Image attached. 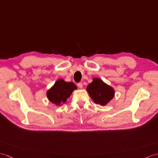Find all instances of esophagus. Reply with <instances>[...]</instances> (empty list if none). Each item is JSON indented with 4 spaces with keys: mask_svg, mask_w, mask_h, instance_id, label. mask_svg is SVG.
<instances>
[{
    "mask_svg": "<svg viewBox=\"0 0 158 158\" xmlns=\"http://www.w3.org/2000/svg\"><path fill=\"white\" fill-rule=\"evenodd\" d=\"M77 86H78V87H79V88H81H81H83V83H79L77 84Z\"/></svg>",
    "mask_w": 158,
    "mask_h": 158,
    "instance_id": "34e87169",
    "label": "esophagus"
}]
</instances>
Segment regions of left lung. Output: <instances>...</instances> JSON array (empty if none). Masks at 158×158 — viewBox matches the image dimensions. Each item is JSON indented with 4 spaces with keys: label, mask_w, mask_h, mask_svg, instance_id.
<instances>
[{
    "label": "left lung",
    "mask_w": 158,
    "mask_h": 158,
    "mask_svg": "<svg viewBox=\"0 0 158 158\" xmlns=\"http://www.w3.org/2000/svg\"><path fill=\"white\" fill-rule=\"evenodd\" d=\"M87 91L95 103L102 106L107 104L115 94L111 86L98 78L93 79V81L87 87Z\"/></svg>",
    "instance_id": "1"
}]
</instances>
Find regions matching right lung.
Here are the masks:
<instances>
[{"instance_id": "1", "label": "right lung", "mask_w": 158, "mask_h": 158, "mask_svg": "<svg viewBox=\"0 0 158 158\" xmlns=\"http://www.w3.org/2000/svg\"><path fill=\"white\" fill-rule=\"evenodd\" d=\"M77 87L73 82H66L63 79L57 80L54 85L48 90L46 96L49 101L56 106L62 105L67 102L73 91Z\"/></svg>"}]
</instances>
